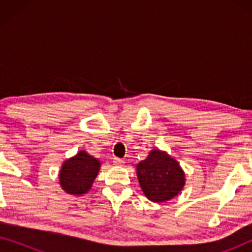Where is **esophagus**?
Masks as SVG:
<instances>
[{
	"instance_id": "obj_1",
	"label": "esophagus",
	"mask_w": 252,
	"mask_h": 252,
	"mask_svg": "<svg viewBox=\"0 0 252 252\" xmlns=\"http://www.w3.org/2000/svg\"><path fill=\"white\" fill-rule=\"evenodd\" d=\"M113 164L116 165V166H123L124 164H125V161L122 158H118V157H115L113 158Z\"/></svg>"
}]
</instances>
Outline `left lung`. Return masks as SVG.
Wrapping results in <instances>:
<instances>
[{
    "instance_id": "1",
    "label": "left lung",
    "mask_w": 252,
    "mask_h": 252,
    "mask_svg": "<svg viewBox=\"0 0 252 252\" xmlns=\"http://www.w3.org/2000/svg\"><path fill=\"white\" fill-rule=\"evenodd\" d=\"M136 170L144 195L153 202L175 197L185 186V174L178 161L157 149L151 151Z\"/></svg>"
}]
</instances>
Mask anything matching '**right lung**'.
Segmentation results:
<instances>
[{
    "label": "right lung",
    "instance_id": "1",
    "mask_svg": "<svg viewBox=\"0 0 252 252\" xmlns=\"http://www.w3.org/2000/svg\"><path fill=\"white\" fill-rule=\"evenodd\" d=\"M99 161L86 151L64 161L60 173L62 188L68 194L82 195L91 189L99 170Z\"/></svg>",
    "mask_w": 252,
    "mask_h": 252
}]
</instances>
